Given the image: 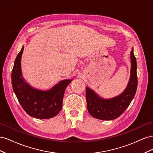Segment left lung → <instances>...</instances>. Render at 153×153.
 Listing matches in <instances>:
<instances>
[{"label": "left lung", "mask_w": 153, "mask_h": 153, "mask_svg": "<svg viewBox=\"0 0 153 153\" xmlns=\"http://www.w3.org/2000/svg\"><path fill=\"white\" fill-rule=\"evenodd\" d=\"M131 75L128 84L122 93L110 99H103L88 87H86V101L88 112L91 116L101 120H113L119 117L131 103L137 88V61L131 52Z\"/></svg>", "instance_id": "8db88e82"}]
</instances>
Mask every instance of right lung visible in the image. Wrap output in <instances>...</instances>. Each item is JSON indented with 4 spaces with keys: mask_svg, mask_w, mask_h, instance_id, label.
<instances>
[{
    "mask_svg": "<svg viewBox=\"0 0 153 153\" xmlns=\"http://www.w3.org/2000/svg\"><path fill=\"white\" fill-rule=\"evenodd\" d=\"M24 47L17 55L11 74L13 89L25 112L37 119H49L59 113L62 107L63 97L72 80L59 82L48 91L34 89L24 80L21 70V59Z\"/></svg>",
    "mask_w": 153,
    "mask_h": 153,
    "instance_id": "1",
    "label": "right lung"
}]
</instances>
